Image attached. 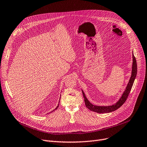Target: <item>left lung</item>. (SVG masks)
I'll use <instances>...</instances> for the list:
<instances>
[{"mask_svg": "<svg viewBox=\"0 0 147 147\" xmlns=\"http://www.w3.org/2000/svg\"><path fill=\"white\" fill-rule=\"evenodd\" d=\"M137 74V63H136V58L134 56V54H133V66H132V72H131V76L130 77V79L129 80V82L127 84V86L125 88V90L124 91V93L123 94L120 99L119 100L115 105L112 106H108V107H99V106H95L93 105L90 102L87 100L86 97L85 96L84 93L82 92V94L84 99V102L86 107L90 111L96 112L97 113H111V112L114 111L117 109H118L119 108H120L123 105L124 103V102L126 101L127 97L129 96V94L130 92L131 87L134 84V81L135 80V78Z\"/></svg>", "mask_w": 147, "mask_h": 147, "instance_id": "obj_1", "label": "left lung"}]
</instances>
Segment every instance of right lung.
<instances>
[{
	"mask_svg": "<svg viewBox=\"0 0 147 147\" xmlns=\"http://www.w3.org/2000/svg\"><path fill=\"white\" fill-rule=\"evenodd\" d=\"M59 105H58V106H57V107H56V108H55V109H54V110H53V111H54V110H55V109H57V108H58V107H59ZM53 111H51V112H53Z\"/></svg>",
	"mask_w": 147,
	"mask_h": 147,
	"instance_id": "right-lung-1",
	"label": "right lung"
}]
</instances>
